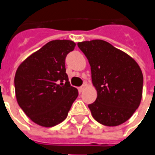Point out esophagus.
I'll list each match as a JSON object with an SVG mask.
<instances>
[{
    "label": "esophagus",
    "instance_id": "1",
    "mask_svg": "<svg viewBox=\"0 0 155 155\" xmlns=\"http://www.w3.org/2000/svg\"><path fill=\"white\" fill-rule=\"evenodd\" d=\"M84 89H85V85H83V86H81L78 88V91H79V92H83L84 91Z\"/></svg>",
    "mask_w": 155,
    "mask_h": 155
}]
</instances>
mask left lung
Instances as JSON below:
<instances>
[{"mask_svg": "<svg viewBox=\"0 0 155 155\" xmlns=\"http://www.w3.org/2000/svg\"><path fill=\"white\" fill-rule=\"evenodd\" d=\"M89 60L96 101L88 105L93 118L105 126H118L132 116L142 97L143 75L127 53L101 39L78 42Z\"/></svg>", "mask_w": 155, "mask_h": 155, "instance_id": "obj_1", "label": "left lung"}]
</instances>
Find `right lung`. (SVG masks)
<instances>
[{"label": "right lung", "instance_id": "1", "mask_svg": "<svg viewBox=\"0 0 155 155\" xmlns=\"http://www.w3.org/2000/svg\"><path fill=\"white\" fill-rule=\"evenodd\" d=\"M75 44L71 40H51L25 59L15 77L18 104L33 122L53 127L62 122L78 96L71 86L64 60Z\"/></svg>", "mask_w": 155, "mask_h": 155}]
</instances>
